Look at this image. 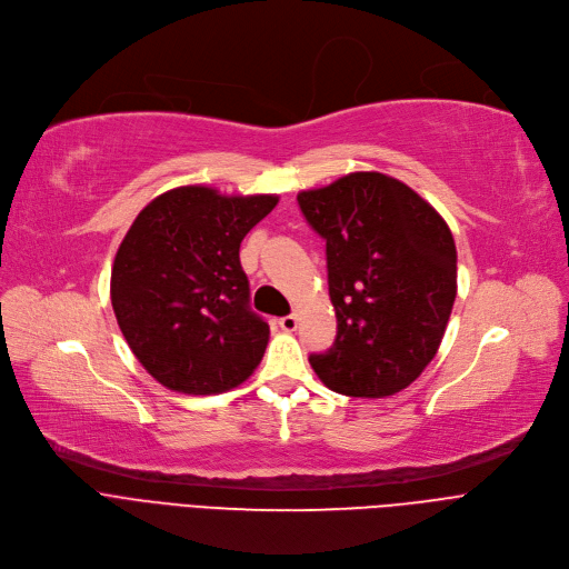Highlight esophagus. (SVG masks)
I'll return each mask as SVG.
<instances>
[{
  "label": "esophagus",
  "mask_w": 569,
  "mask_h": 569,
  "mask_svg": "<svg viewBox=\"0 0 569 569\" xmlns=\"http://www.w3.org/2000/svg\"><path fill=\"white\" fill-rule=\"evenodd\" d=\"M279 327L283 332H295L297 330V316H283L279 318Z\"/></svg>",
  "instance_id": "obj_1"
}]
</instances>
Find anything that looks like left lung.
I'll return each instance as SVG.
<instances>
[{"label":"left lung","mask_w":569,"mask_h":569,"mask_svg":"<svg viewBox=\"0 0 569 569\" xmlns=\"http://www.w3.org/2000/svg\"><path fill=\"white\" fill-rule=\"evenodd\" d=\"M325 239L332 348L309 362L346 397H392L433 360L457 297L455 237L436 209L382 172L297 193Z\"/></svg>","instance_id":"obj_1"}]
</instances>
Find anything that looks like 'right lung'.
Wrapping results in <instances>:
<instances>
[{
  "label": "right lung",
  "mask_w": 569,
  "mask_h": 569,
  "mask_svg": "<svg viewBox=\"0 0 569 569\" xmlns=\"http://www.w3.org/2000/svg\"><path fill=\"white\" fill-rule=\"evenodd\" d=\"M277 202L179 187L149 202L124 234L112 309L138 362L168 390L228 392L260 365L269 325L249 307L239 244Z\"/></svg>",
  "instance_id": "1"
}]
</instances>
